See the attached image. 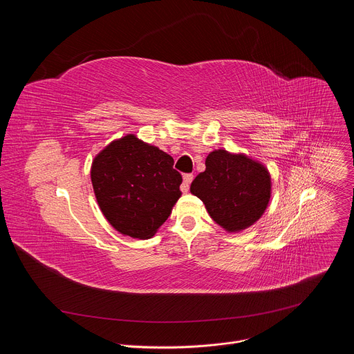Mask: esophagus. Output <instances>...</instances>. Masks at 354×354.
<instances>
[{"instance_id":"obj_1","label":"esophagus","mask_w":354,"mask_h":354,"mask_svg":"<svg viewBox=\"0 0 354 354\" xmlns=\"http://www.w3.org/2000/svg\"><path fill=\"white\" fill-rule=\"evenodd\" d=\"M193 178H194L193 174H185V175H183V183H182V186H180V190H182L183 193H186V192L189 190V186H190Z\"/></svg>"}]
</instances>
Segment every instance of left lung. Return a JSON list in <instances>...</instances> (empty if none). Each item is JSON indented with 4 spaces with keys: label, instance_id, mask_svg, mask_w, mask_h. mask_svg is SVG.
Segmentation results:
<instances>
[{
    "label": "left lung",
    "instance_id": "1",
    "mask_svg": "<svg viewBox=\"0 0 354 354\" xmlns=\"http://www.w3.org/2000/svg\"><path fill=\"white\" fill-rule=\"evenodd\" d=\"M210 217L228 232L255 224L265 213L272 192L268 169L243 154L216 149L206 158V171L190 185Z\"/></svg>",
    "mask_w": 354,
    "mask_h": 354
}]
</instances>
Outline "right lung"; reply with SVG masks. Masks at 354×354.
Returning a JSON list of instances; mask_svg holds the SVG:
<instances>
[{"label": "right lung", "instance_id": "right-lung-1", "mask_svg": "<svg viewBox=\"0 0 354 354\" xmlns=\"http://www.w3.org/2000/svg\"><path fill=\"white\" fill-rule=\"evenodd\" d=\"M91 180L100 212L131 238L148 239L171 216L182 192L174 158L127 134L95 157Z\"/></svg>", "mask_w": 354, "mask_h": 354}]
</instances>
